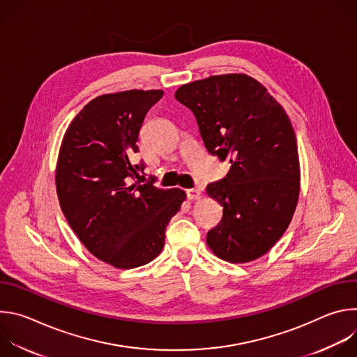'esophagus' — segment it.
Returning <instances> with one entry per match:
<instances>
[{"label": "esophagus", "mask_w": 357, "mask_h": 357, "mask_svg": "<svg viewBox=\"0 0 357 357\" xmlns=\"http://www.w3.org/2000/svg\"><path fill=\"white\" fill-rule=\"evenodd\" d=\"M186 196L189 200H196L200 197V192L197 189H186Z\"/></svg>", "instance_id": "esophagus-1"}]
</instances>
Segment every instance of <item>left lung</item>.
Listing matches in <instances>:
<instances>
[{"instance_id": "8db88e82", "label": "left lung", "mask_w": 357, "mask_h": 357, "mask_svg": "<svg viewBox=\"0 0 357 357\" xmlns=\"http://www.w3.org/2000/svg\"><path fill=\"white\" fill-rule=\"evenodd\" d=\"M175 98L195 114L209 154L230 162L206 188L223 208L208 245L234 264L264 256L289 226L299 196L298 145L285 110L241 73L183 84Z\"/></svg>"}]
</instances>
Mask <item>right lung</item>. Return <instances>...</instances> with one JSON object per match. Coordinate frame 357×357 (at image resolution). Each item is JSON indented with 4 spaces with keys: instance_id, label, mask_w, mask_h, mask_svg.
I'll return each mask as SVG.
<instances>
[{
    "instance_id": "1",
    "label": "right lung",
    "mask_w": 357,
    "mask_h": 357,
    "mask_svg": "<svg viewBox=\"0 0 357 357\" xmlns=\"http://www.w3.org/2000/svg\"><path fill=\"white\" fill-rule=\"evenodd\" d=\"M162 90H127L93 98L68 127L56 165L62 212L84 247L116 268L154 260L165 229L186 193L160 189L154 179L134 182L145 165H132L148 110Z\"/></svg>"
}]
</instances>
